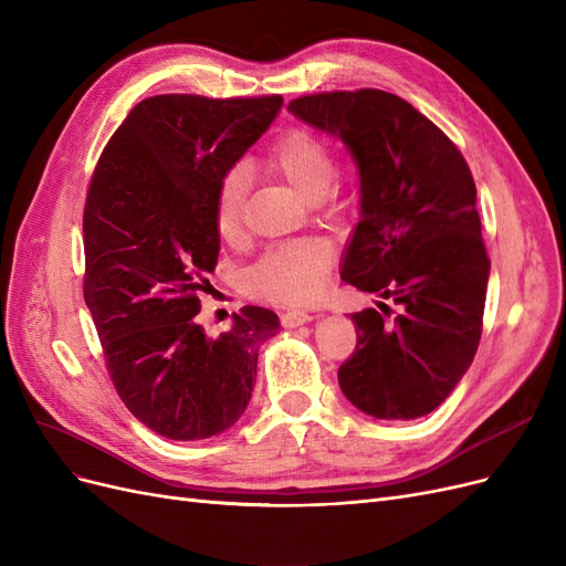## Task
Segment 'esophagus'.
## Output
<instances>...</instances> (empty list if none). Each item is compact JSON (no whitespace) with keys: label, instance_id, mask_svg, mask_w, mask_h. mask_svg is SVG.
I'll return each instance as SVG.
<instances>
[{"label":"esophagus","instance_id":"esophagus-1","mask_svg":"<svg viewBox=\"0 0 566 566\" xmlns=\"http://www.w3.org/2000/svg\"><path fill=\"white\" fill-rule=\"evenodd\" d=\"M308 321H314V316L306 314V311H300V308L287 311V314H283V318H281L283 327H300V325H304Z\"/></svg>","mask_w":566,"mask_h":566}]
</instances>
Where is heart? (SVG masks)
Returning a JSON list of instances; mask_svg holds the SVG:
<instances>
[{"mask_svg":"<svg viewBox=\"0 0 566 566\" xmlns=\"http://www.w3.org/2000/svg\"><path fill=\"white\" fill-rule=\"evenodd\" d=\"M266 166L283 175L304 199L321 201L337 175L335 149L321 135L306 128H287L269 147ZM248 178L243 168L227 170L216 189L218 237L227 243L243 231ZM329 274V250L314 239L285 241L269 248L248 271V285L258 295L281 304H308L323 295Z\"/></svg>","mask_w":566,"mask_h":566,"instance_id":"b5f03b06","label":"heart"}]
</instances>
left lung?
I'll return each mask as SVG.
<instances>
[{"mask_svg":"<svg viewBox=\"0 0 566 566\" xmlns=\"http://www.w3.org/2000/svg\"><path fill=\"white\" fill-rule=\"evenodd\" d=\"M287 109L335 135L360 172V220L342 281L400 314H350L358 346L339 367L344 396L375 419H419L454 391L482 335L490 281L475 182L457 145L379 88L302 95Z\"/></svg>","mask_w":566,"mask_h":566,"instance_id":"left-lung-1","label":"left lung"}]
</instances>
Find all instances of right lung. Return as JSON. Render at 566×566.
Returning <instances> with one entry per match:
<instances>
[{
  "label": "right lung",
  "mask_w": 566,
  "mask_h": 566,
  "mask_svg": "<svg viewBox=\"0 0 566 566\" xmlns=\"http://www.w3.org/2000/svg\"><path fill=\"white\" fill-rule=\"evenodd\" d=\"M281 95H154L114 130L84 206V300L116 394L154 433L206 440L237 423L279 316L243 306L218 339L193 321L216 271V189L276 119Z\"/></svg>",
  "instance_id": "1"
}]
</instances>
